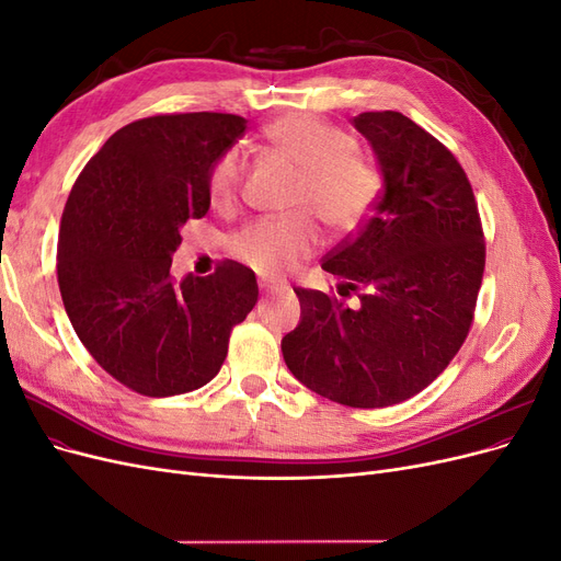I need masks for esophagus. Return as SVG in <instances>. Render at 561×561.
Returning a JSON list of instances; mask_svg holds the SVG:
<instances>
[{
    "instance_id": "esophagus-1",
    "label": "esophagus",
    "mask_w": 561,
    "mask_h": 561,
    "mask_svg": "<svg viewBox=\"0 0 561 561\" xmlns=\"http://www.w3.org/2000/svg\"><path fill=\"white\" fill-rule=\"evenodd\" d=\"M283 290H285V287L278 285V283H262V295H264V297L278 295V293H283Z\"/></svg>"
}]
</instances>
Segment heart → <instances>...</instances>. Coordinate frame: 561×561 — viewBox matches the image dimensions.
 Here are the masks:
<instances>
[{
  "label": "heart",
  "instance_id": "1",
  "mask_svg": "<svg viewBox=\"0 0 561 561\" xmlns=\"http://www.w3.org/2000/svg\"><path fill=\"white\" fill-rule=\"evenodd\" d=\"M264 140L278 154L290 159L301 180L293 208L285 219H257L231 239V252L262 276H283L299 266L322 243V231L310 215H318L336 233H351L365 225L381 192L379 168L358 151L351 133L290 116L266 126ZM243 178L241 149L229 147L208 173V196L215 206H229L239 196ZM307 209V214H301Z\"/></svg>",
  "mask_w": 561,
  "mask_h": 561
}]
</instances>
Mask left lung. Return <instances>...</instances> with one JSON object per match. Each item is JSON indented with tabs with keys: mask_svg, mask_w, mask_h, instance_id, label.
Masks as SVG:
<instances>
[{
	"mask_svg": "<svg viewBox=\"0 0 561 561\" xmlns=\"http://www.w3.org/2000/svg\"><path fill=\"white\" fill-rule=\"evenodd\" d=\"M375 149L383 186L355 236L322 268L334 295L295 287L299 325L285 365L318 396L375 410L410 400L463 346L484 274V233L468 175L451 151L400 112L353 116Z\"/></svg>",
	"mask_w": 561,
	"mask_h": 561,
	"instance_id": "1",
	"label": "left lung"
}]
</instances>
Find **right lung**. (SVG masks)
Listing matches in <instances>:
<instances>
[{
  "mask_svg": "<svg viewBox=\"0 0 561 561\" xmlns=\"http://www.w3.org/2000/svg\"><path fill=\"white\" fill-rule=\"evenodd\" d=\"M245 124L219 112L138 118L100 147L65 203V311L95 363L140 396L206 386L227 358L231 330L257 304V278L239 262L180 283L171 274L180 229L210 208V165Z\"/></svg>",
  "mask_w": 561,
  "mask_h": 561,
  "instance_id": "1",
  "label": "right lung"
}]
</instances>
